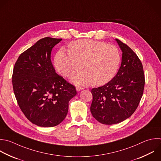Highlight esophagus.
I'll use <instances>...</instances> for the list:
<instances>
[{"label":"esophagus","instance_id":"34e87169","mask_svg":"<svg viewBox=\"0 0 161 161\" xmlns=\"http://www.w3.org/2000/svg\"><path fill=\"white\" fill-rule=\"evenodd\" d=\"M82 89H84V88L82 87H80V86H77L76 87V90L77 91H81Z\"/></svg>","mask_w":161,"mask_h":161}]
</instances>
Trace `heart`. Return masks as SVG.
I'll use <instances>...</instances> for the list:
<instances>
[{"label": "heart", "instance_id": "heart-1", "mask_svg": "<svg viewBox=\"0 0 161 161\" xmlns=\"http://www.w3.org/2000/svg\"><path fill=\"white\" fill-rule=\"evenodd\" d=\"M69 52L59 51L55 58L58 72L70 78L76 85L94 84L104 85L109 82L118 71L121 61L119 49L113 45L92 40H80L69 45Z\"/></svg>", "mask_w": 161, "mask_h": 161}]
</instances>
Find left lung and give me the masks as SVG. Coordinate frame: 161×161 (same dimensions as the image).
I'll return each instance as SVG.
<instances>
[{"label": "left lung", "instance_id": "left-lung-1", "mask_svg": "<svg viewBox=\"0 0 161 161\" xmlns=\"http://www.w3.org/2000/svg\"><path fill=\"white\" fill-rule=\"evenodd\" d=\"M116 41L123 53L116 75L105 85L91 91L92 115L104 125L116 124L131 116L139 104L145 85L140 60L128 45L118 39Z\"/></svg>", "mask_w": 161, "mask_h": 161}]
</instances>
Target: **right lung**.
<instances>
[{
    "instance_id": "right-lung-1",
    "label": "right lung",
    "mask_w": 161,
    "mask_h": 161,
    "mask_svg": "<svg viewBox=\"0 0 161 161\" xmlns=\"http://www.w3.org/2000/svg\"><path fill=\"white\" fill-rule=\"evenodd\" d=\"M62 39L46 37L22 53L13 69V86L18 105L33 124L53 127L65 118L74 86L55 72L52 48Z\"/></svg>"
}]
</instances>
